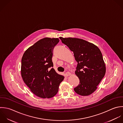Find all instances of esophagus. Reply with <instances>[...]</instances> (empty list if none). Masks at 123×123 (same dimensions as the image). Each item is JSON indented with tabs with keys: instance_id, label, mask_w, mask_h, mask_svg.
<instances>
[{
	"instance_id": "obj_1",
	"label": "esophagus",
	"mask_w": 123,
	"mask_h": 123,
	"mask_svg": "<svg viewBox=\"0 0 123 123\" xmlns=\"http://www.w3.org/2000/svg\"><path fill=\"white\" fill-rule=\"evenodd\" d=\"M66 76H67V77H68V76H70V75H71V73H70V72H66Z\"/></svg>"
}]
</instances>
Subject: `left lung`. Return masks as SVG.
Listing matches in <instances>:
<instances>
[{
	"label": "left lung",
	"instance_id": "left-lung-1",
	"mask_svg": "<svg viewBox=\"0 0 123 123\" xmlns=\"http://www.w3.org/2000/svg\"><path fill=\"white\" fill-rule=\"evenodd\" d=\"M62 42L74 53L78 62L75 74L80 84L75 92L81 96H88L94 92L106 72L102 54L95 44L76 38L59 37Z\"/></svg>",
	"mask_w": 123,
	"mask_h": 123
}]
</instances>
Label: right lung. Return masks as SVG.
<instances>
[{
    "instance_id": "obj_1",
    "label": "right lung",
    "mask_w": 123,
    "mask_h": 123,
    "mask_svg": "<svg viewBox=\"0 0 123 123\" xmlns=\"http://www.w3.org/2000/svg\"><path fill=\"white\" fill-rule=\"evenodd\" d=\"M59 41L58 38L42 39L28 48L21 59L23 81L34 94L42 98L55 96L64 79L52 68L53 50Z\"/></svg>"
}]
</instances>
